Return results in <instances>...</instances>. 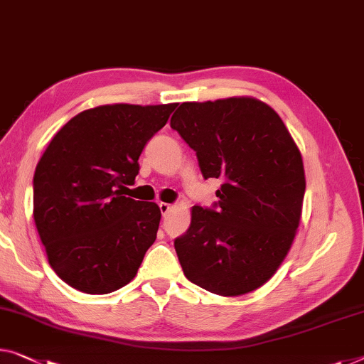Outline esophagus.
<instances>
[{
  "label": "esophagus",
  "mask_w": 364,
  "mask_h": 364,
  "mask_svg": "<svg viewBox=\"0 0 364 364\" xmlns=\"http://www.w3.org/2000/svg\"><path fill=\"white\" fill-rule=\"evenodd\" d=\"M159 210H161V213H163V216L167 213V211L171 210V205L169 203H166V201H159Z\"/></svg>",
  "instance_id": "1"
}]
</instances>
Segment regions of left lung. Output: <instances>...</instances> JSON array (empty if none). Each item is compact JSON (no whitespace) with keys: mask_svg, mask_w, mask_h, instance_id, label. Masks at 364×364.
<instances>
[{"mask_svg":"<svg viewBox=\"0 0 364 364\" xmlns=\"http://www.w3.org/2000/svg\"><path fill=\"white\" fill-rule=\"evenodd\" d=\"M171 128L197 153L205 178H221L211 208L193 206L174 240L183 275L206 291L240 296L267 283L291 247L303 210V158L262 100L183 102Z\"/></svg>","mask_w":364,"mask_h":364,"instance_id":"1","label":"left lung"}]
</instances>
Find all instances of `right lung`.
I'll return each instance as SVG.
<instances>
[{
	"label": "right lung",
	"instance_id": "obj_1",
	"mask_svg": "<svg viewBox=\"0 0 364 364\" xmlns=\"http://www.w3.org/2000/svg\"><path fill=\"white\" fill-rule=\"evenodd\" d=\"M177 104L100 105L53 136L33 174V221L48 264L71 288L107 294L135 278L161 210L125 197L138 158Z\"/></svg>",
	"mask_w": 364,
	"mask_h": 364
}]
</instances>
